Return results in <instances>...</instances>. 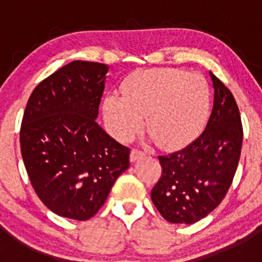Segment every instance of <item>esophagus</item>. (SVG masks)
Segmentation results:
<instances>
[{"label":"esophagus","mask_w":262,"mask_h":262,"mask_svg":"<svg viewBox=\"0 0 262 262\" xmlns=\"http://www.w3.org/2000/svg\"><path fill=\"white\" fill-rule=\"evenodd\" d=\"M144 155H146V153H144L143 150L138 149V148H133V149H132V152H130V161H132V162H134V161H137L138 158L143 157Z\"/></svg>","instance_id":"obj_1"}]
</instances>
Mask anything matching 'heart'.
Returning a JSON list of instances; mask_svg holds the SVG:
<instances>
[{"label":"heart","instance_id":"heart-1","mask_svg":"<svg viewBox=\"0 0 262 262\" xmlns=\"http://www.w3.org/2000/svg\"><path fill=\"white\" fill-rule=\"evenodd\" d=\"M210 89L196 73L178 68H153L133 73L123 86V97L105 99L104 114L120 141L147 130L161 147L173 148L194 139L204 126Z\"/></svg>","mask_w":262,"mask_h":262}]
</instances>
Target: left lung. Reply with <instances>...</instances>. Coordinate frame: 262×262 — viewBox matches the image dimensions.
I'll list each match as a JSON object with an SVG mask.
<instances>
[{"instance_id": "obj_1", "label": "left lung", "mask_w": 262, "mask_h": 262, "mask_svg": "<svg viewBox=\"0 0 262 262\" xmlns=\"http://www.w3.org/2000/svg\"><path fill=\"white\" fill-rule=\"evenodd\" d=\"M209 73L214 104L204 132L178 152L158 156L162 173L150 198L170 223L192 224L212 213L231 187L241 157L244 129L237 102Z\"/></svg>"}]
</instances>
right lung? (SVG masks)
<instances>
[{
  "label": "right lung",
  "mask_w": 262,
  "mask_h": 262,
  "mask_svg": "<svg viewBox=\"0 0 262 262\" xmlns=\"http://www.w3.org/2000/svg\"><path fill=\"white\" fill-rule=\"evenodd\" d=\"M106 64L73 60L31 92L20 147L31 186L53 213L87 221L129 167L130 149L99 124Z\"/></svg>",
  "instance_id": "right-lung-1"
}]
</instances>
